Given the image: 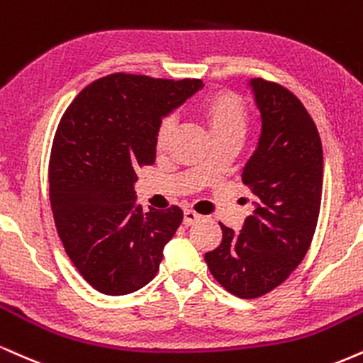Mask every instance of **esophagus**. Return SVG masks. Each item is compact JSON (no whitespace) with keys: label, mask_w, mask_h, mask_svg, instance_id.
<instances>
[{"label":"esophagus","mask_w":363,"mask_h":363,"mask_svg":"<svg viewBox=\"0 0 363 363\" xmlns=\"http://www.w3.org/2000/svg\"><path fill=\"white\" fill-rule=\"evenodd\" d=\"M199 218H201V215H198V213L193 211V209H186V211H184V225L186 226L194 225L196 221L199 220Z\"/></svg>","instance_id":"obj_1"}]
</instances>
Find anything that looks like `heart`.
Wrapping results in <instances>:
<instances>
[{
    "mask_svg": "<svg viewBox=\"0 0 363 363\" xmlns=\"http://www.w3.org/2000/svg\"><path fill=\"white\" fill-rule=\"evenodd\" d=\"M204 120L208 121L213 137H223V135H245L248 126V110L247 104L238 94L231 91H220L208 96L201 104ZM174 118L164 116L160 120L155 132L157 150H164L169 145L170 137L174 133Z\"/></svg>",
    "mask_w": 363,
    "mask_h": 363,
    "instance_id": "heart-1",
    "label": "heart"
}]
</instances>
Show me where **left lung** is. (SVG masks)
<instances>
[{"mask_svg": "<svg viewBox=\"0 0 363 363\" xmlns=\"http://www.w3.org/2000/svg\"><path fill=\"white\" fill-rule=\"evenodd\" d=\"M262 115L255 154L243 169L255 211L240 233L221 225V243L204 255L231 294L255 299L291 276L311 247L323 191V147L298 96L274 81L252 82Z\"/></svg>", "mask_w": 363, "mask_h": 363, "instance_id": "1", "label": "left lung"}]
</instances>
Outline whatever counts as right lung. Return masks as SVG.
<instances>
[{
  "label": "right lung",
  "mask_w": 363,
  "mask_h": 363,
  "mask_svg": "<svg viewBox=\"0 0 363 363\" xmlns=\"http://www.w3.org/2000/svg\"><path fill=\"white\" fill-rule=\"evenodd\" d=\"M203 87L201 79L116 72L86 86L60 118L49 160L57 233L96 291L123 296L155 277L184 213L135 204L138 169L155 162L162 116Z\"/></svg>",
  "instance_id": "1"
}]
</instances>
